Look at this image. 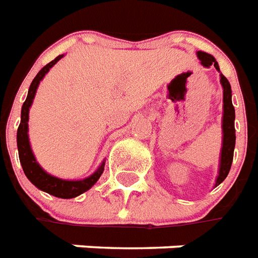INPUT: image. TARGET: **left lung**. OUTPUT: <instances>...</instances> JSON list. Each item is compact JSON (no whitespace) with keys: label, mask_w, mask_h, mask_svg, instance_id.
<instances>
[{"label":"left lung","mask_w":258,"mask_h":258,"mask_svg":"<svg viewBox=\"0 0 258 258\" xmlns=\"http://www.w3.org/2000/svg\"><path fill=\"white\" fill-rule=\"evenodd\" d=\"M197 57L201 61V65L204 68L215 67V69L220 73L219 65L214 55H211L204 51H197ZM220 84L223 88V117H222V151H220V159H219V173L215 181V187L220 185L228 175V171L231 168L232 156H234V148H235V110L232 106L231 100V85L226 77L220 73Z\"/></svg>","instance_id":"obj_1"}]
</instances>
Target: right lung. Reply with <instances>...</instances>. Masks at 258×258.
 I'll return each mask as SVG.
<instances>
[{
  "label": "right lung",
  "mask_w": 258,
  "mask_h": 258,
  "mask_svg": "<svg viewBox=\"0 0 258 258\" xmlns=\"http://www.w3.org/2000/svg\"><path fill=\"white\" fill-rule=\"evenodd\" d=\"M62 57L63 54L58 55L55 59H53L46 67L42 68L31 83L27 99L21 107V121L19 129H17V150H19V159H20L23 171L26 174V177L30 179L31 183H34L35 186L40 190L46 191L48 195L55 196V197H59V199H73V197H77L81 193H84V191L90 190L91 187L98 182L104 170V160L100 163L99 167L96 168L94 174H91L90 177L84 178V179L75 181V179H62V178L54 177L51 174H48L47 171H44L43 168L40 167V164L36 162V158H35L32 148H31L30 137H28L30 108L32 106V102H34L36 90L39 87L40 81L43 80V77L46 76V73Z\"/></svg>",
  "instance_id": "add662e5"
}]
</instances>
